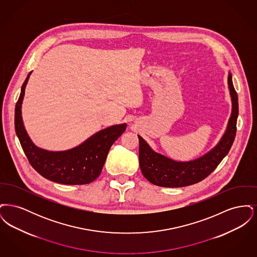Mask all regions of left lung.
Masks as SVG:
<instances>
[{"mask_svg": "<svg viewBox=\"0 0 257 257\" xmlns=\"http://www.w3.org/2000/svg\"><path fill=\"white\" fill-rule=\"evenodd\" d=\"M228 86L232 100V112L227 129L218 146L204 156L190 162H176L153 151L147 142L138 136L141 171L150 183L167 188L190 186L202 181L216 170L221 160L229 152L237 131L239 105L231 73L228 74Z\"/></svg>", "mask_w": 257, "mask_h": 257, "instance_id": "obj_1", "label": "left lung"}]
</instances>
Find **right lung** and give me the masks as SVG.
<instances>
[{
	"label": "right lung",
	"mask_w": 257,
	"mask_h": 257,
	"mask_svg": "<svg viewBox=\"0 0 257 257\" xmlns=\"http://www.w3.org/2000/svg\"><path fill=\"white\" fill-rule=\"evenodd\" d=\"M30 74L25 80L15 106L14 124L15 132L31 166L44 178L57 183L84 185L94 181L101 173L110 147L124 133L126 124L101 130L70 150L52 152L38 148L28 137L21 116V105Z\"/></svg>",
	"instance_id": "add662e5"
}]
</instances>
